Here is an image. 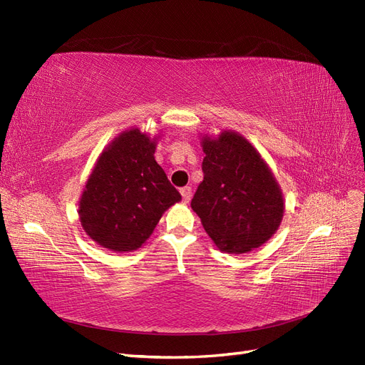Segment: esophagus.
I'll use <instances>...</instances> for the list:
<instances>
[{
  "label": "esophagus",
  "mask_w": 365,
  "mask_h": 365,
  "mask_svg": "<svg viewBox=\"0 0 365 365\" xmlns=\"http://www.w3.org/2000/svg\"><path fill=\"white\" fill-rule=\"evenodd\" d=\"M180 192H181V196H182L184 204H188V202H190V199H192V188H190V187H182Z\"/></svg>",
  "instance_id": "esophagus-1"
}]
</instances>
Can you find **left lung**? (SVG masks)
Returning a JSON list of instances; mask_svg holds the SVG:
<instances>
[{"instance_id":"left-lung-1","label":"left lung","mask_w":365,"mask_h":365,"mask_svg":"<svg viewBox=\"0 0 365 365\" xmlns=\"http://www.w3.org/2000/svg\"><path fill=\"white\" fill-rule=\"evenodd\" d=\"M204 181L192 199L204 230L225 254H247L267 243L284 217L282 188L245 135L200 134Z\"/></svg>"}]
</instances>
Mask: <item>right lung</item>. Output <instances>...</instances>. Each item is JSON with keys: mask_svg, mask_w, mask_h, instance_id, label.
<instances>
[{"mask_svg": "<svg viewBox=\"0 0 365 365\" xmlns=\"http://www.w3.org/2000/svg\"><path fill=\"white\" fill-rule=\"evenodd\" d=\"M161 134L133 127L99 154L84 184L78 217L84 232L113 252H133L154 232L165 211L181 200L155 161Z\"/></svg>", "mask_w": 365, "mask_h": 365, "instance_id": "add662e5", "label": "right lung"}]
</instances>
